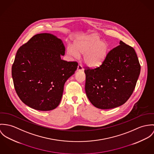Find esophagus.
Wrapping results in <instances>:
<instances>
[{"mask_svg":"<svg viewBox=\"0 0 154 154\" xmlns=\"http://www.w3.org/2000/svg\"><path fill=\"white\" fill-rule=\"evenodd\" d=\"M77 70V71H82V70H83V67H82V66L81 64H79V65H78Z\"/></svg>","mask_w":154,"mask_h":154,"instance_id":"obj_1","label":"esophagus"}]
</instances>
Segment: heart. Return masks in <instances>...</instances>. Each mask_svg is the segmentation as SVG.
Segmentation results:
<instances>
[{"label": "heart", "instance_id": "1", "mask_svg": "<svg viewBox=\"0 0 154 154\" xmlns=\"http://www.w3.org/2000/svg\"><path fill=\"white\" fill-rule=\"evenodd\" d=\"M108 51V45L99 37L91 35L76 41L74 47L69 45L67 52L69 56L77 58L79 54H83V60L89 67L100 65L105 58Z\"/></svg>", "mask_w": 154, "mask_h": 154}]
</instances>
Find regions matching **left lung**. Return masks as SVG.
I'll return each instance as SVG.
<instances>
[{
  "mask_svg": "<svg viewBox=\"0 0 154 154\" xmlns=\"http://www.w3.org/2000/svg\"><path fill=\"white\" fill-rule=\"evenodd\" d=\"M120 45L107 53L102 64L85 67V93L91 104L101 109L117 107L132 95L140 71L137 53L132 47Z\"/></svg>",
  "mask_w": 154,
  "mask_h": 154,
  "instance_id": "obj_1",
  "label": "left lung"
}]
</instances>
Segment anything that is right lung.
Masks as SVG:
<instances>
[{
    "label": "right lung",
    "instance_id": "1",
    "mask_svg": "<svg viewBox=\"0 0 154 154\" xmlns=\"http://www.w3.org/2000/svg\"><path fill=\"white\" fill-rule=\"evenodd\" d=\"M64 54L62 41L47 33L35 35L18 49L12 76L22 102L41 111L59 105L64 84L78 66L76 61L61 60Z\"/></svg>",
    "mask_w": 154,
    "mask_h": 154
}]
</instances>
